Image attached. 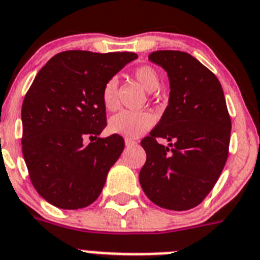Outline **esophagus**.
<instances>
[{"label":"esophagus","instance_id":"esophagus-1","mask_svg":"<svg viewBox=\"0 0 260 260\" xmlns=\"http://www.w3.org/2000/svg\"><path fill=\"white\" fill-rule=\"evenodd\" d=\"M136 141L132 140V139H125V145L126 147H132V145H136Z\"/></svg>","mask_w":260,"mask_h":260}]
</instances>
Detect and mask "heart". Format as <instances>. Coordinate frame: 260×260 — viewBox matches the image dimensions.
I'll return each mask as SVG.
<instances>
[{
    "label": "heart",
    "instance_id": "obj_1",
    "mask_svg": "<svg viewBox=\"0 0 260 260\" xmlns=\"http://www.w3.org/2000/svg\"><path fill=\"white\" fill-rule=\"evenodd\" d=\"M135 79L144 88L153 92L160 86V75L153 67L140 66L135 70ZM102 100L108 111L116 110L119 106L117 100V80L111 78L106 82L102 89ZM154 115L148 111H121L110 120V131L113 134L125 137H139L147 132L154 124Z\"/></svg>",
    "mask_w": 260,
    "mask_h": 260
}]
</instances>
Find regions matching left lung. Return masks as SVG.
Here are the masks:
<instances>
[{"instance_id":"1","label":"left lung","mask_w":260,"mask_h":260,"mask_svg":"<svg viewBox=\"0 0 260 260\" xmlns=\"http://www.w3.org/2000/svg\"><path fill=\"white\" fill-rule=\"evenodd\" d=\"M169 76V104L149 136L141 140L147 161L139 180L153 204L189 210L206 198L229 156L231 120L217 76L184 51L149 54ZM167 138L170 145L156 143Z\"/></svg>"}]
</instances>
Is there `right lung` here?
<instances>
[{"instance_id":"obj_1","label":"right lung","mask_w":260,"mask_h":260,"mask_svg":"<svg viewBox=\"0 0 260 260\" xmlns=\"http://www.w3.org/2000/svg\"><path fill=\"white\" fill-rule=\"evenodd\" d=\"M136 58L135 52H59L39 70L25 95L23 158L32 186L56 208H86L103 190L124 139L99 137L107 125L102 89Z\"/></svg>"}]
</instances>
